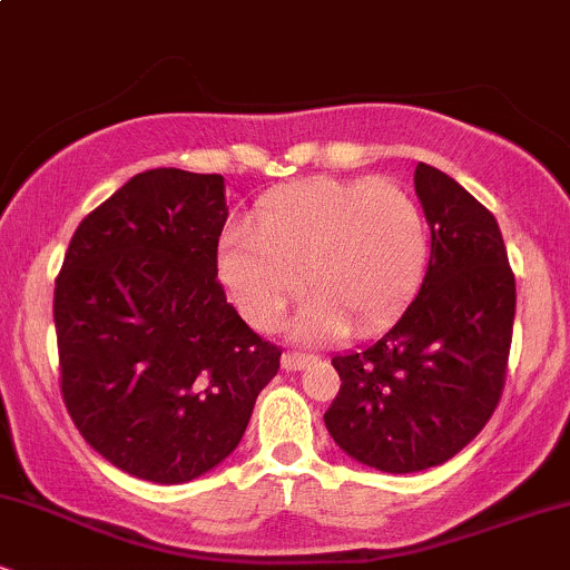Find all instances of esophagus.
<instances>
[{
	"mask_svg": "<svg viewBox=\"0 0 570 570\" xmlns=\"http://www.w3.org/2000/svg\"><path fill=\"white\" fill-rule=\"evenodd\" d=\"M313 362H316V356H311V353L286 351L284 356H281V364H284V370H289V372H297V370H305V367H311Z\"/></svg>",
	"mask_w": 570,
	"mask_h": 570,
	"instance_id": "1",
	"label": "esophagus"
}]
</instances>
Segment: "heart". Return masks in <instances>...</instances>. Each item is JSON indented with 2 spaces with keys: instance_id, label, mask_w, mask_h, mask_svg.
Listing matches in <instances>:
<instances>
[{
  "instance_id": "1",
  "label": "heart",
  "mask_w": 570,
  "mask_h": 570,
  "mask_svg": "<svg viewBox=\"0 0 570 570\" xmlns=\"http://www.w3.org/2000/svg\"><path fill=\"white\" fill-rule=\"evenodd\" d=\"M252 229L219 244V278L246 322L276 330L286 307L307 299L297 332L332 337L381 324L412 292L426 259L421 212L391 179H307L259 203Z\"/></svg>"
}]
</instances>
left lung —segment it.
Here are the masks:
<instances>
[{
  "instance_id": "left-lung-1",
  "label": "left lung",
  "mask_w": 570,
  "mask_h": 570,
  "mask_svg": "<svg viewBox=\"0 0 570 570\" xmlns=\"http://www.w3.org/2000/svg\"><path fill=\"white\" fill-rule=\"evenodd\" d=\"M431 230L421 292L375 343L332 358L324 423L351 458L389 474L440 466L485 429L507 383L514 273L499 222L453 176L417 163Z\"/></svg>"
}]
</instances>
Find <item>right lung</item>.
Instances as JSON below:
<instances>
[{
	"instance_id": "obj_1",
	"label": "right lung",
	"mask_w": 570,
	"mask_h": 570,
	"mask_svg": "<svg viewBox=\"0 0 570 570\" xmlns=\"http://www.w3.org/2000/svg\"><path fill=\"white\" fill-rule=\"evenodd\" d=\"M225 219L219 174H136L80 222L56 278L71 421L139 480L179 485L225 461L281 367L217 281Z\"/></svg>"
}]
</instances>
